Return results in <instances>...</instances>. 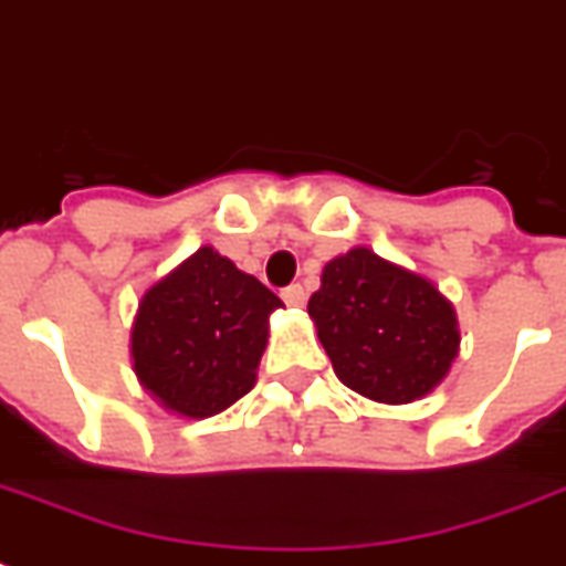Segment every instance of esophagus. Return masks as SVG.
I'll return each mask as SVG.
<instances>
[{
    "label": "esophagus",
    "instance_id": "esophagus-1",
    "mask_svg": "<svg viewBox=\"0 0 566 566\" xmlns=\"http://www.w3.org/2000/svg\"><path fill=\"white\" fill-rule=\"evenodd\" d=\"M282 300L287 302V305H293V308H302L308 296H305V287H302V284H291V287H284L282 291Z\"/></svg>",
    "mask_w": 566,
    "mask_h": 566
}]
</instances>
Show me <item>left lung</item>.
I'll use <instances>...</instances> for the list:
<instances>
[{"instance_id": "1", "label": "left lung", "mask_w": 566, "mask_h": 566, "mask_svg": "<svg viewBox=\"0 0 566 566\" xmlns=\"http://www.w3.org/2000/svg\"><path fill=\"white\" fill-rule=\"evenodd\" d=\"M308 314L337 378L376 402L420 399L458 355L455 311L438 287L364 247L328 261Z\"/></svg>"}]
</instances>
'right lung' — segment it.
Masks as SVG:
<instances>
[{
	"label": "right lung",
	"mask_w": 566,
	"mask_h": 566,
	"mask_svg": "<svg viewBox=\"0 0 566 566\" xmlns=\"http://www.w3.org/2000/svg\"><path fill=\"white\" fill-rule=\"evenodd\" d=\"M282 300L211 247L149 287L132 328L140 385L170 411L202 420L249 394Z\"/></svg>",
	"instance_id": "obj_1"
}]
</instances>
